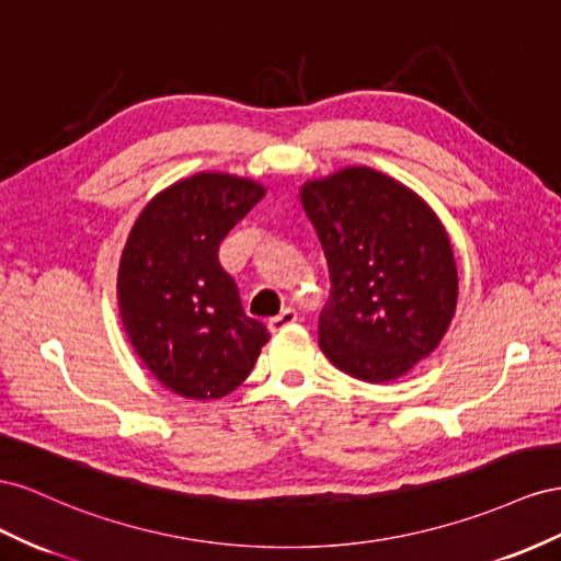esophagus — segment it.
<instances>
[{
  "instance_id": "esophagus-1",
  "label": "esophagus",
  "mask_w": 561,
  "mask_h": 561,
  "mask_svg": "<svg viewBox=\"0 0 561 561\" xmlns=\"http://www.w3.org/2000/svg\"><path fill=\"white\" fill-rule=\"evenodd\" d=\"M296 319H298V312L294 308H284L279 314L270 317V329L272 331H282V329H286L289 324H294Z\"/></svg>"
}]
</instances>
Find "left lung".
<instances>
[{
  "label": "left lung",
  "mask_w": 561,
  "mask_h": 561,
  "mask_svg": "<svg viewBox=\"0 0 561 561\" xmlns=\"http://www.w3.org/2000/svg\"><path fill=\"white\" fill-rule=\"evenodd\" d=\"M329 265L319 347L369 382L407 374L449 329L458 298L442 222L411 190L355 167L300 192Z\"/></svg>",
  "instance_id": "8db88e82"
}]
</instances>
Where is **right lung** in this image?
I'll use <instances>...</instances> for the list:
<instances>
[{
    "label": "right lung",
    "mask_w": 561,
    "mask_h": 561,
    "mask_svg": "<svg viewBox=\"0 0 561 561\" xmlns=\"http://www.w3.org/2000/svg\"><path fill=\"white\" fill-rule=\"evenodd\" d=\"M263 195L253 181L197 173L157 195L124 247L117 298L126 335L175 394L232 392L270 339L218 261L222 239Z\"/></svg>",
    "instance_id": "1"
}]
</instances>
